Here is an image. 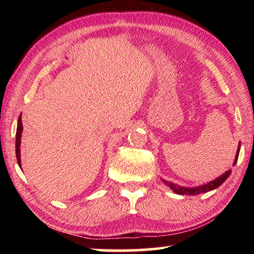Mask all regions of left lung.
Returning <instances> with one entry per match:
<instances>
[{
    "instance_id": "1",
    "label": "left lung",
    "mask_w": 254,
    "mask_h": 254,
    "mask_svg": "<svg viewBox=\"0 0 254 254\" xmlns=\"http://www.w3.org/2000/svg\"><path fill=\"white\" fill-rule=\"evenodd\" d=\"M240 148H241V143L239 144V148H238V151H236V157H235V160L233 165H235L236 161H238V158H239V152H240ZM231 174V169L227 170L226 173L223 174L220 177L216 178L213 182H210L206 185H203V186H199V187H195V188H186V187H182L179 186V185H176L174 183H170V182H167V180H163L165 184L167 186L170 187L173 190L176 192V194L178 195H188V196H192V195H198V194H203V192H207L209 190H213V189L217 188L218 186H221V185L225 182V179L229 177Z\"/></svg>"
}]
</instances>
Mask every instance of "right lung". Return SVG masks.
Instances as JSON below:
<instances>
[{"mask_svg":"<svg viewBox=\"0 0 254 254\" xmlns=\"http://www.w3.org/2000/svg\"><path fill=\"white\" fill-rule=\"evenodd\" d=\"M22 121H21V115L19 117L18 127H16V137H15V154L18 159V163L21 167V158H20V143H21V133H22Z\"/></svg>","mask_w":254,"mask_h":254,"instance_id":"add662e5","label":"right lung"}]
</instances>
